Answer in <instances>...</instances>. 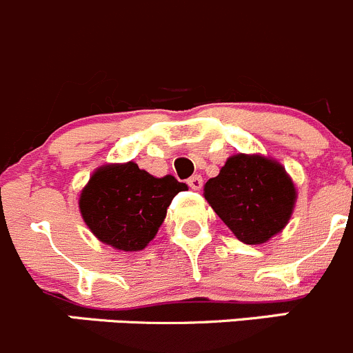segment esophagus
Wrapping results in <instances>:
<instances>
[{
    "instance_id": "obj_1",
    "label": "esophagus",
    "mask_w": 353,
    "mask_h": 353,
    "mask_svg": "<svg viewBox=\"0 0 353 353\" xmlns=\"http://www.w3.org/2000/svg\"><path fill=\"white\" fill-rule=\"evenodd\" d=\"M187 183H188V187L192 188V190H201V188H202V176H199V175L190 176L187 180Z\"/></svg>"
}]
</instances>
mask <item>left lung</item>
I'll return each instance as SVG.
<instances>
[{
    "label": "left lung",
    "instance_id": "1",
    "mask_svg": "<svg viewBox=\"0 0 353 353\" xmlns=\"http://www.w3.org/2000/svg\"><path fill=\"white\" fill-rule=\"evenodd\" d=\"M204 197L240 242L261 245L288 225L296 188L276 159L239 152L205 181Z\"/></svg>",
    "mask_w": 353,
    "mask_h": 353
}]
</instances>
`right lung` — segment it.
<instances>
[{"label": "right lung", "mask_w": 353, "mask_h": 353, "mask_svg": "<svg viewBox=\"0 0 353 353\" xmlns=\"http://www.w3.org/2000/svg\"><path fill=\"white\" fill-rule=\"evenodd\" d=\"M187 185L175 176H152L137 163H113L96 170L82 188L79 209L99 242L139 252L158 233L173 197Z\"/></svg>", "instance_id": "1"}]
</instances>
